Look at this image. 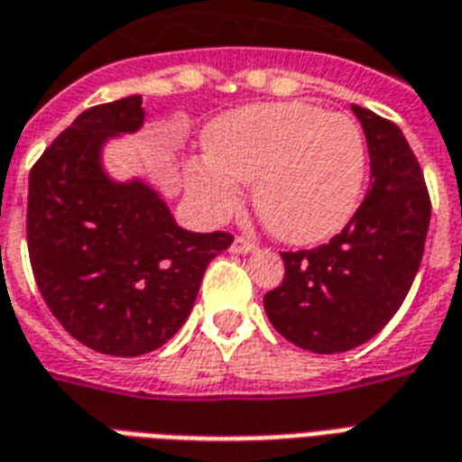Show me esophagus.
<instances>
[{"instance_id":"1","label":"esophagus","mask_w":462,"mask_h":462,"mask_svg":"<svg viewBox=\"0 0 462 462\" xmlns=\"http://www.w3.org/2000/svg\"><path fill=\"white\" fill-rule=\"evenodd\" d=\"M254 247H257L254 240H250V237H242V235H237L230 245V250L235 252V254H247V252H252Z\"/></svg>"}]
</instances>
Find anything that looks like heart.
<instances>
[{
    "instance_id": "obj_1",
    "label": "heart",
    "mask_w": 462,
    "mask_h": 462,
    "mask_svg": "<svg viewBox=\"0 0 462 462\" xmlns=\"http://www.w3.org/2000/svg\"><path fill=\"white\" fill-rule=\"evenodd\" d=\"M205 158L185 165V188L212 217L240 208L254 185L262 225L284 242L329 240L356 210L366 148L356 123L301 101L257 104L212 123Z\"/></svg>"
}]
</instances>
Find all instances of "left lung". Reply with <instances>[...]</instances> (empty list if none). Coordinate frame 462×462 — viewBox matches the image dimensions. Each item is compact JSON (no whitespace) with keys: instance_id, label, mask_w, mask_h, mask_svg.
<instances>
[{"instance_id":"left-lung-1","label":"left lung","mask_w":462,"mask_h":462,"mask_svg":"<svg viewBox=\"0 0 462 462\" xmlns=\"http://www.w3.org/2000/svg\"><path fill=\"white\" fill-rule=\"evenodd\" d=\"M351 108L371 158L366 198L327 245L282 252L284 280L264 294L272 327L314 354L356 348L386 327L413 284L430 222L423 171L401 128Z\"/></svg>"}]
</instances>
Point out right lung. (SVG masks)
I'll return each instance as SVG.
<instances>
[{"mask_svg": "<svg viewBox=\"0 0 462 462\" xmlns=\"http://www.w3.org/2000/svg\"><path fill=\"white\" fill-rule=\"evenodd\" d=\"M141 96L101 104L59 133L29 172L26 245L36 287L84 346L141 356L175 337L230 232H188L145 182L101 168L111 135L143 125Z\"/></svg>", "mask_w": 462, "mask_h": 462, "instance_id": "right-lung-1", "label": "right lung"}]
</instances>
